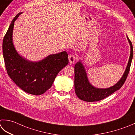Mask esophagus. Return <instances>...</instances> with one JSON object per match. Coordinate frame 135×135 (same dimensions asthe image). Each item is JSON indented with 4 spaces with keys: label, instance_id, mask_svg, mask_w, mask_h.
I'll use <instances>...</instances> for the list:
<instances>
[{
    "label": "esophagus",
    "instance_id": "34e87169",
    "mask_svg": "<svg viewBox=\"0 0 135 135\" xmlns=\"http://www.w3.org/2000/svg\"><path fill=\"white\" fill-rule=\"evenodd\" d=\"M68 60H69V61L70 63H74L76 60V57L74 55L70 54L69 56H68Z\"/></svg>",
    "mask_w": 135,
    "mask_h": 135
}]
</instances>
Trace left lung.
Instances as JSON below:
<instances>
[{
    "label": "left lung",
    "instance_id": "left-lung-1",
    "mask_svg": "<svg viewBox=\"0 0 135 135\" xmlns=\"http://www.w3.org/2000/svg\"><path fill=\"white\" fill-rule=\"evenodd\" d=\"M131 46V54L127 67L120 80L113 86L108 88H97L89 83L83 64L78 62L74 67V87L75 92L80 99L86 102H95L102 100L109 96L113 92L119 89L122 86L130 71V67L133 58V46L131 41L127 37Z\"/></svg>",
    "mask_w": 135,
    "mask_h": 135
}]
</instances>
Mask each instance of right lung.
<instances>
[{"label": "right lung", "instance_id": "right-lung-1", "mask_svg": "<svg viewBox=\"0 0 135 135\" xmlns=\"http://www.w3.org/2000/svg\"><path fill=\"white\" fill-rule=\"evenodd\" d=\"M12 21L2 44L5 67L8 75L21 89L28 94L40 95L51 88L60 71L68 63V54L62 51L51 54L38 62L24 59L16 50L12 40L15 21Z\"/></svg>", "mask_w": 135, "mask_h": 135}]
</instances>
